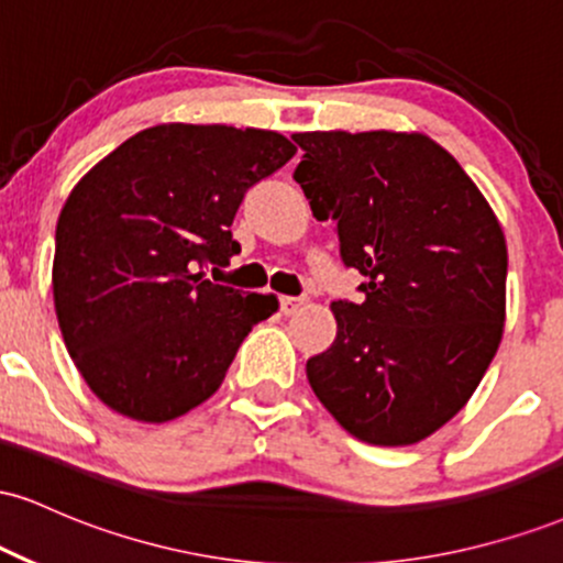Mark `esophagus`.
<instances>
[{
  "mask_svg": "<svg viewBox=\"0 0 563 563\" xmlns=\"http://www.w3.org/2000/svg\"><path fill=\"white\" fill-rule=\"evenodd\" d=\"M303 307L301 296H280V312L283 314H296Z\"/></svg>",
  "mask_w": 563,
  "mask_h": 563,
  "instance_id": "esophagus-1",
  "label": "esophagus"
}]
</instances>
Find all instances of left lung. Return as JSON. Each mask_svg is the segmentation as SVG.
Listing matches in <instances>:
<instances>
[{
  "label": "left lung",
  "mask_w": 563,
  "mask_h": 563,
  "mask_svg": "<svg viewBox=\"0 0 563 563\" xmlns=\"http://www.w3.org/2000/svg\"><path fill=\"white\" fill-rule=\"evenodd\" d=\"M296 183L333 219L360 303L333 301L335 341L307 363L352 437L405 448L463 410L506 322L508 249L474 179L421 132H299Z\"/></svg>",
  "instance_id": "left-lung-1"
}]
</instances>
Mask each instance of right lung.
<instances>
[{"instance_id":"add662e5","label":"right lung","mask_w":563,"mask_h":563,"mask_svg":"<svg viewBox=\"0 0 563 563\" xmlns=\"http://www.w3.org/2000/svg\"><path fill=\"white\" fill-rule=\"evenodd\" d=\"M294 153L269 129L158 124L76 183L57 217L53 299L70 360L102 405L166 423L222 386L277 296L217 286L200 267L241 254L230 224L245 190Z\"/></svg>"}]
</instances>
